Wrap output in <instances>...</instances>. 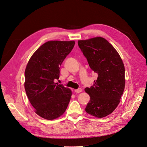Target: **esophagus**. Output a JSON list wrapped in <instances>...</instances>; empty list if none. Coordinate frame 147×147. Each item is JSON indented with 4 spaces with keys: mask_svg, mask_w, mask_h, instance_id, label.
Returning a JSON list of instances; mask_svg holds the SVG:
<instances>
[{
    "mask_svg": "<svg viewBox=\"0 0 147 147\" xmlns=\"http://www.w3.org/2000/svg\"><path fill=\"white\" fill-rule=\"evenodd\" d=\"M82 89L81 88H78V89H75L74 92H75L76 93H79V92H82Z\"/></svg>",
    "mask_w": 147,
    "mask_h": 147,
    "instance_id": "1",
    "label": "esophagus"
}]
</instances>
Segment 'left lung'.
Segmentation results:
<instances>
[{
    "label": "left lung",
    "mask_w": 147,
    "mask_h": 147,
    "mask_svg": "<svg viewBox=\"0 0 147 147\" xmlns=\"http://www.w3.org/2000/svg\"><path fill=\"white\" fill-rule=\"evenodd\" d=\"M78 45L97 79L85 91L90 96L85 108L91 115L103 118L118 106L125 87V68L117 51L105 38L78 41Z\"/></svg>",
    "instance_id": "obj_1"
}]
</instances>
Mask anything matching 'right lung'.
Returning <instances> with one entry per match:
<instances>
[{
    "label": "right lung",
    "mask_w": 147,
    "mask_h": 147,
    "mask_svg": "<svg viewBox=\"0 0 147 147\" xmlns=\"http://www.w3.org/2000/svg\"><path fill=\"white\" fill-rule=\"evenodd\" d=\"M74 44V41L46 42L32 56L25 69L27 96L35 113L44 119H56L67 109L71 91L55 80L59 79L60 65Z\"/></svg>",
    "instance_id": "obj_1"
}]
</instances>
